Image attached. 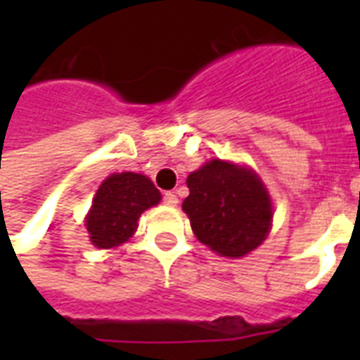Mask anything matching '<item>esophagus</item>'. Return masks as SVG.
<instances>
[{
    "label": "esophagus",
    "mask_w": 360,
    "mask_h": 360,
    "mask_svg": "<svg viewBox=\"0 0 360 360\" xmlns=\"http://www.w3.org/2000/svg\"><path fill=\"white\" fill-rule=\"evenodd\" d=\"M162 202L166 203V205H169V207H175V205L179 203V200H177V196H175L174 192H164Z\"/></svg>",
    "instance_id": "34e87169"
}]
</instances>
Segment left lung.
Segmentation results:
<instances>
[{
    "instance_id": "left-lung-1",
    "label": "left lung",
    "mask_w": 360,
    "mask_h": 360,
    "mask_svg": "<svg viewBox=\"0 0 360 360\" xmlns=\"http://www.w3.org/2000/svg\"><path fill=\"white\" fill-rule=\"evenodd\" d=\"M194 236L220 256L243 257L262 245L273 222V203L256 172L213 158L186 177Z\"/></svg>"
}]
</instances>
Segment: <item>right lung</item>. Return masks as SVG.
Here are the masks:
<instances>
[{
    "label": "right lung",
    "instance_id": "1",
    "mask_svg": "<svg viewBox=\"0 0 360 360\" xmlns=\"http://www.w3.org/2000/svg\"><path fill=\"white\" fill-rule=\"evenodd\" d=\"M160 202L149 177L134 172L112 174L103 181L86 217L89 239L97 248H114L134 236L138 219Z\"/></svg>",
    "mask_w": 360,
    "mask_h": 360
}]
</instances>
